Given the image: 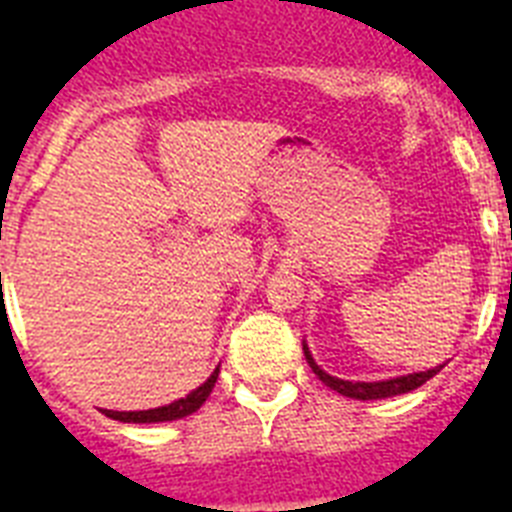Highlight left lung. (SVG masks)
Here are the masks:
<instances>
[{
	"label": "left lung",
	"mask_w": 512,
	"mask_h": 512,
	"mask_svg": "<svg viewBox=\"0 0 512 512\" xmlns=\"http://www.w3.org/2000/svg\"><path fill=\"white\" fill-rule=\"evenodd\" d=\"M302 351H305V359H307V364H310V369L318 374V379L325 384V387L341 392L343 397H354V400H384V397L405 395V392L418 390L420 384H425L431 377H436V374L443 369V364H441V366H433V369H428V372L402 374V377L382 379V382H348V379L330 377L328 372H323V369L315 364V359H312L310 348H307L305 341H302Z\"/></svg>",
	"instance_id": "left-lung-1"
}]
</instances>
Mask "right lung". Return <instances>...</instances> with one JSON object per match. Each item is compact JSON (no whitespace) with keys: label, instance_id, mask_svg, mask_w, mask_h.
Segmentation results:
<instances>
[{"label":"right lung","instance_id":"obj_1","mask_svg":"<svg viewBox=\"0 0 512 512\" xmlns=\"http://www.w3.org/2000/svg\"><path fill=\"white\" fill-rule=\"evenodd\" d=\"M217 374L220 369L207 377L205 384H200L197 390L189 392L187 397L182 400H174L171 405H164V408H153V410H135V413H117V410H104V415L112 420H120V423H166V420H179V418H187V415L197 413V410L205 405V400L210 397L212 387L217 382Z\"/></svg>","mask_w":512,"mask_h":512}]
</instances>
